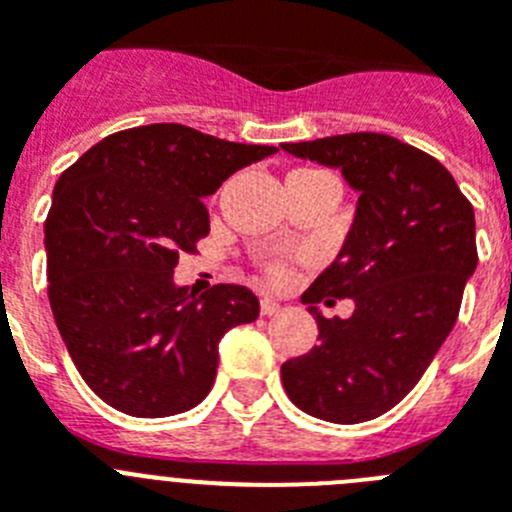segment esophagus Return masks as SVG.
<instances>
[{"mask_svg": "<svg viewBox=\"0 0 512 512\" xmlns=\"http://www.w3.org/2000/svg\"><path fill=\"white\" fill-rule=\"evenodd\" d=\"M259 310H261V315H264V318H269V315H277V312H279V302L277 300H269V297H266V300H261Z\"/></svg>", "mask_w": 512, "mask_h": 512, "instance_id": "1", "label": "esophagus"}]
</instances>
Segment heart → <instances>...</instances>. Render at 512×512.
I'll return each mask as SVG.
<instances>
[{
	"mask_svg": "<svg viewBox=\"0 0 512 512\" xmlns=\"http://www.w3.org/2000/svg\"><path fill=\"white\" fill-rule=\"evenodd\" d=\"M264 274L271 284H284L289 279V266L282 264V261H269L264 266Z\"/></svg>",
	"mask_w": 512,
	"mask_h": 512,
	"instance_id": "b5f03b06",
	"label": "heart"
}]
</instances>
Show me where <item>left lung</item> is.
<instances>
[{"label":"left lung","mask_w":512,"mask_h":512,"mask_svg":"<svg viewBox=\"0 0 512 512\" xmlns=\"http://www.w3.org/2000/svg\"><path fill=\"white\" fill-rule=\"evenodd\" d=\"M292 156L343 171L359 192L338 259L302 302L318 346L282 364L289 400L330 423H364L413 390L459 318L477 269L472 202L441 161L392 135L346 133L282 143ZM357 302L348 321L323 319L315 301Z\"/></svg>","instance_id":"obj_1"}]
</instances>
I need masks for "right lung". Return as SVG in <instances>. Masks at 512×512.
Instances as JSON below:
<instances>
[{
	"label": "right lung",
	"instance_id": "1",
	"mask_svg": "<svg viewBox=\"0 0 512 512\" xmlns=\"http://www.w3.org/2000/svg\"><path fill=\"white\" fill-rule=\"evenodd\" d=\"M156 122L107 135L63 171L45 217L48 300L76 369L97 397L135 418L200 405L217 343L259 318L238 284L176 287L179 253L210 233L202 197L277 153Z\"/></svg>",
	"mask_w": 512,
	"mask_h": 512
}]
</instances>
